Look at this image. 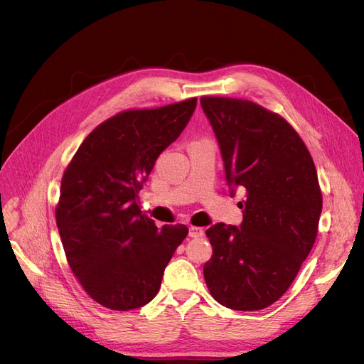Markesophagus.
<instances>
[{"label": "esophagus", "mask_w": 364, "mask_h": 364, "mask_svg": "<svg viewBox=\"0 0 364 364\" xmlns=\"http://www.w3.org/2000/svg\"><path fill=\"white\" fill-rule=\"evenodd\" d=\"M203 229L202 228H197V226H191L190 228V232H188V235L191 237V238H199V237H203Z\"/></svg>", "instance_id": "esophagus-1"}]
</instances>
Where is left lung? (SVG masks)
<instances>
[{
	"label": "left lung",
	"mask_w": 364,
	"mask_h": 364,
	"mask_svg": "<svg viewBox=\"0 0 364 364\" xmlns=\"http://www.w3.org/2000/svg\"><path fill=\"white\" fill-rule=\"evenodd\" d=\"M217 136L226 181L246 191L240 228L217 223L206 230L213 257L205 282L230 310H262L289 290L311 252L322 213L313 158L281 115L257 103L202 97Z\"/></svg>",
	"instance_id": "8db88e82"
}]
</instances>
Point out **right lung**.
I'll list each match as a JSON object with an SVG mask.
<instances>
[{
	"instance_id": "1",
	"label": "right lung",
	"mask_w": 364,
	"mask_h": 364,
	"mask_svg": "<svg viewBox=\"0 0 364 364\" xmlns=\"http://www.w3.org/2000/svg\"><path fill=\"white\" fill-rule=\"evenodd\" d=\"M196 105L194 97L114 115L85 138L63 173L56 223L65 255L85 291L111 310L149 304L188 235L185 225L159 230L141 213L138 193Z\"/></svg>"
}]
</instances>
